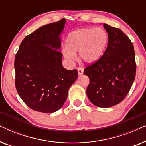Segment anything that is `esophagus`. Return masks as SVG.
I'll use <instances>...</instances> for the list:
<instances>
[{
  "mask_svg": "<svg viewBox=\"0 0 146 146\" xmlns=\"http://www.w3.org/2000/svg\"><path fill=\"white\" fill-rule=\"evenodd\" d=\"M78 70V75H82L84 72V69L82 68L79 67L77 68Z\"/></svg>",
  "mask_w": 146,
  "mask_h": 146,
  "instance_id": "obj_1",
  "label": "esophagus"
}]
</instances>
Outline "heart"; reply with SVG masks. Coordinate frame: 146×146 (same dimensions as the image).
<instances>
[{
    "label": "heart",
    "mask_w": 146,
    "mask_h": 146,
    "mask_svg": "<svg viewBox=\"0 0 146 146\" xmlns=\"http://www.w3.org/2000/svg\"><path fill=\"white\" fill-rule=\"evenodd\" d=\"M108 36L102 28H84L68 34L66 40L64 56L70 60L75 59L79 52L80 59L85 64L96 62L104 52Z\"/></svg>",
    "instance_id": "obj_1"
}]
</instances>
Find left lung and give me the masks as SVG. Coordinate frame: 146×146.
<instances>
[{
    "label": "left lung",
    "mask_w": 146,
    "mask_h": 146,
    "mask_svg": "<svg viewBox=\"0 0 146 146\" xmlns=\"http://www.w3.org/2000/svg\"><path fill=\"white\" fill-rule=\"evenodd\" d=\"M108 44L103 55L85 68L89 77L86 94L94 105L109 108L125 98L135 77L136 64L133 45L119 29L104 24Z\"/></svg>",
    "instance_id": "left-lung-1"
}]
</instances>
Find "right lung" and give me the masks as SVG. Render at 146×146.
<instances>
[{
  "label": "right lung",
  "instance_id": "add662e5",
  "mask_svg": "<svg viewBox=\"0 0 146 146\" xmlns=\"http://www.w3.org/2000/svg\"><path fill=\"white\" fill-rule=\"evenodd\" d=\"M65 23L62 19L36 30L24 38L16 54V88L35 111L53 113L60 109L78 78L76 69L63 67L62 54L58 50Z\"/></svg>",
  "mask_w": 146,
  "mask_h": 146
}]
</instances>
